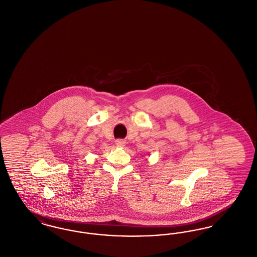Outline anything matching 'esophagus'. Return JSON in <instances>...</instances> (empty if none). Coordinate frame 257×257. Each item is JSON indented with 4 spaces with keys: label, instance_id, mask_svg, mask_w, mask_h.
Listing matches in <instances>:
<instances>
[{
    "label": "esophagus",
    "instance_id": "obj_1",
    "mask_svg": "<svg viewBox=\"0 0 257 257\" xmlns=\"http://www.w3.org/2000/svg\"><path fill=\"white\" fill-rule=\"evenodd\" d=\"M115 145L117 147H124L126 145V142L124 140H116L115 141Z\"/></svg>",
    "mask_w": 257,
    "mask_h": 257
}]
</instances>
